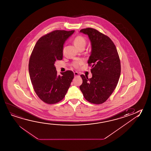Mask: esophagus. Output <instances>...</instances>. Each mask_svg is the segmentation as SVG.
I'll use <instances>...</instances> for the list:
<instances>
[{
  "label": "esophagus",
  "instance_id": "1",
  "mask_svg": "<svg viewBox=\"0 0 151 151\" xmlns=\"http://www.w3.org/2000/svg\"><path fill=\"white\" fill-rule=\"evenodd\" d=\"M74 76L75 77L79 76V73H78V72H74Z\"/></svg>",
  "mask_w": 151,
  "mask_h": 151
}]
</instances>
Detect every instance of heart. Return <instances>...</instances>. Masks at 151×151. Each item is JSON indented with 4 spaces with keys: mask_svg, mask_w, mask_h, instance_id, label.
<instances>
[{
    "mask_svg": "<svg viewBox=\"0 0 151 151\" xmlns=\"http://www.w3.org/2000/svg\"><path fill=\"white\" fill-rule=\"evenodd\" d=\"M74 43L75 47L78 49L82 47H85L86 44V41L84 37L81 36H77L75 37L74 39ZM82 62L81 61H77L75 62L73 64V66L75 68H78L80 65H81Z\"/></svg>",
    "mask_w": 151,
    "mask_h": 151,
    "instance_id": "b5f03b06",
    "label": "heart"
}]
</instances>
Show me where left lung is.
I'll use <instances>...</instances> for the list:
<instances>
[{
	"mask_svg": "<svg viewBox=\"0 0 151 151\" xmlns=\"http://www.w3.org/2000/svg\"><path fill=\"white\" fill-rule=\"evenodd\" d=\"M87 35L91 46L89 65H92V77L81 75L79 87L84 98L94 104L105 102L116 87L121 73L120 60L116 47L107 35L93 28L81 29Z\"/></svg>",
	"mask_w": 151,
	"mask_h": 151,
	"instance_id": "obj_1",
	"label": "left lung"
}]
</instances>
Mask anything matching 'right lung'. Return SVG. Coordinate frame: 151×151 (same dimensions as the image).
Wrapping results in <instances>:
<instances>
[{
	"mask_svg": "<svg viewBox=\"0 0 151 151\" xmlns=\"http://www.w3.org/2000/svg\"><path fill=\"white\" fill-rule=\"evenodd\" d=\"M74 30H55L38 40L31 55L29 72L33 87L44 102L54 104L65 97L74 73L67 70L57 74L56 60L63 58L64 44Z\"/></svg>",
	"mask_w": 151,
	"mask_h": 151,
	"instance_id": "right-lung-1",
	"label": "right lung"
}]
</instances>
